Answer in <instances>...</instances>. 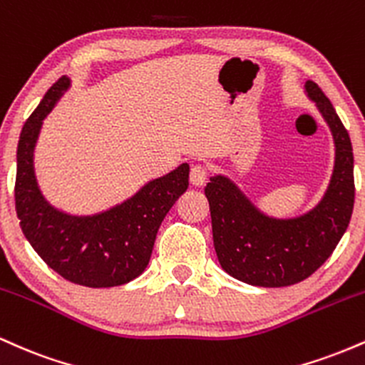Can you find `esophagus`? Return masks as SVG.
<instances>
[{"label":"esophagus","mask_w":365,"mask_h":365,"mask_svg":"<svg viewBox=\"0 0 365 365\" xmlns=\"http://www.w3.org/2000/svg\"><path fill=\"white\" fill-rule=\"evenodd\" d=\"M207 175H209V171L204 165H194V166H192V170H190L192 185H197V187L204 185V183H206V180H207Z\"/></svg>","instance_id":"esophagus-1"}]
</instances>
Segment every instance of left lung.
<instances>
[{"mask_svg": "<svg viewBox=\"0 0 365 365\" xmlns=\"http://www.w3.org/2000/svg\"><path fill=\"white\" fill-rule=\"evenodd\" d=\"M305 92L328 121L336 148L329 187L312 211L292 220L269 217L221 175L204 188L217 261L226 273L254 287H290L316 273L336 249L354 211V150L349 132L317 83L307 81Z\"/></svg>", "mask_w": 365, "mask_h": 365, "instance_id": "8db88e82", "label": "left lung"}]
</instances>
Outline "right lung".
<instances>
[{
  "instance_id": "1",
  "label": "right lung",
  "mask_w": 365,
  "mask_h": 365,
  "mask_svg": "<svg viewBox=\"0 0 365 365\" xmlns=\"http://www.w3.org/2000/svg\"><path fill=\"white\" fill-rule=\"evenodd\" d=\"M68 87V77L58 78L20 133L16 216L32 249L63 278L89 288L118 287L148 267L161 221L188 187V165L183 163L165 177L145 183L135 195L99 215L72 216L58 211L37 187L34 148L43 120Z\"/></svg>"
}]
</instances>
